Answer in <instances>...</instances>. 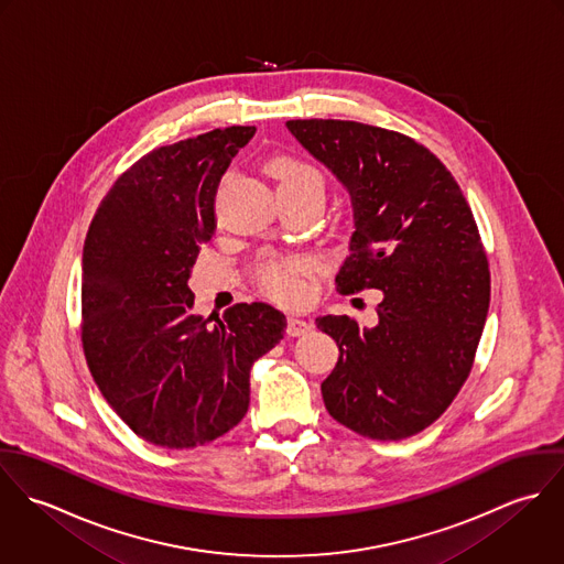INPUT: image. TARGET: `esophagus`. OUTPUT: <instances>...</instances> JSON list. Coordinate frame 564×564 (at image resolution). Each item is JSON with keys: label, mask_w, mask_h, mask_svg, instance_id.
<instances>
[{"label": "esophagus", "mask_w": 564, "mask_h": 564, "mask_svg": "<svg viewBox=\"0 0 564 564\" xmlns=\"http://www.w3.org/2000/svg\"><path fill=\"white\" fill-rule=\"evenodd\" d=\"M311 329H313V323L300 319V317H289V323H286V334L289 336H304Z\"/></svg>", "instance_id": "1"}]
</instances>
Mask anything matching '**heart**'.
I'll use <instances>...</instances> for the list:
<instances>
[{"mask_svg": "<svg viewBox=\"0 0 564 564\" xmlns=\"http://www.w3.org/2000/svg\"><path fill=\"white\" fill-rule=\"evenodd\" d=\"M269 173L278 182V191H317L325 193V180L317 166L291 154H280L269 162ZM304 262L295 258L267 256L258 264L260 289L282 302H297L304 295Z\"/></svg>", "mask_w": 564, "mask_h": 564, "instance_id": "b5f03b06", "label": "heart"}]
</instances>
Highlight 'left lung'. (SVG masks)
<instances>
[{
  "instance_id": "left-lung-1",
  "label": "left lung",
  "mask_w": 564,
  "mask_h": 564,
  "mask_svg": "<svg viewBox=\"0 0 564 564\" xmlns=\"http://www.w3.org/2000/svg\"><path fill=\"white\" fill-rule=\"evenodd\" d=\"M286 126L351 195L338 293L382 291L376 327L317 319L340 351L323 402L356 434L408 438L449 408L476 360L490 271L474 213L447 166L405 134L340 119Z\"/></svg>"
}]
</instances>
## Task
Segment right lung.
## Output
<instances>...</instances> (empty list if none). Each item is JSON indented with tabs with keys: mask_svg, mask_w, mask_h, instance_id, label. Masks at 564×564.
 <instances>
[{
	"mask_svg": "<svg viewBox=\"0 0 564 564\" xmlns=\"http://www.w3.org/2000/svg\"><path fill=\"white\" fill-rule=\"evenodd\" d=\"M253 126L156 148L101 199L82 253V347L104 400L143 441L191 449L230 432L249 369L286 317L251 302L193 313L191 267L215 232V193Z\"/></svg>",
	"mask_w": 564,
	"mask_h": 564,
	"instance_id": "obj_1",
	"label": "right lung"
}]
</instances>
